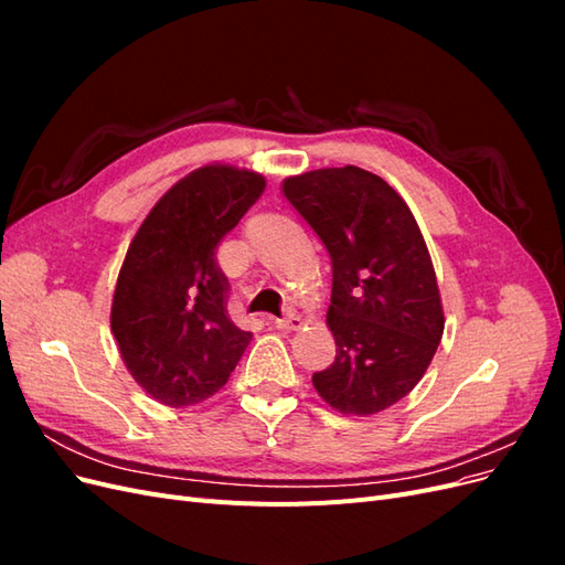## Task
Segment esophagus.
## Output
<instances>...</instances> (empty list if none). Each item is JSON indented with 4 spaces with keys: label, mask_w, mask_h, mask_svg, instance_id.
<instances>
[{
    "label": "esophagus",
    "mask_w": 565,
    "mask_h": 565,
    "mask_svg": "<svg viewBox=\"0 0 565 565\" xmlns=\"http://www.w3.org/2000/svg\"><path fill=\"white\" fill-rule=\"evenodd\" d=\"M273 322H276L278 330H299L301 328V318L295 313H289L287 318H276Z\"/></svg>",
    "instance_id": "1"
}]
</instances>
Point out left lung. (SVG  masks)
Masks as SVG:
<instances>
[{
    "mask_svg": "<svg viewBox=\"0 0 565 565\" xmlns=\"http://www.w3.org/2000/svg\"><path fill=\"white\" fill-rule=\"evenodd\" d=\"M282 193L332 259L337 355L313 386L341 415L382 413L417 386L446 328L417 221L382 177L353 164L289 177Z\"/></svg>",
    "mask_w": 565,
    "mask_h": 565,
    "instance_id": "8db88e82",
    "label": "left lung"
}]
</instances>
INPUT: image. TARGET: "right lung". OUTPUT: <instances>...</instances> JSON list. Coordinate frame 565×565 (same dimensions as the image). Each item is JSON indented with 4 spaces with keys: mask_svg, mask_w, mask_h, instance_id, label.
Instances as JSON below:
<instances>
[{
    "mask_svg": "<svg viewBox=\"0 0 565 565\" xmlns=\"http://www.w3.org/2000/svg\"><path fill=\"white\" fill-rule=\"evenodd\" d=\"M264 188L249 169L200 167L169 188L134 235L110 328L136 384L162 405L212 398L249 344L252 332L228 318L216 247Z\"/></svg>",
    "mask_w": 565,
    "mask_h": 565,
    "instance_id": "right-lung-1",
    "label": "right lung"
}]
</instances>
